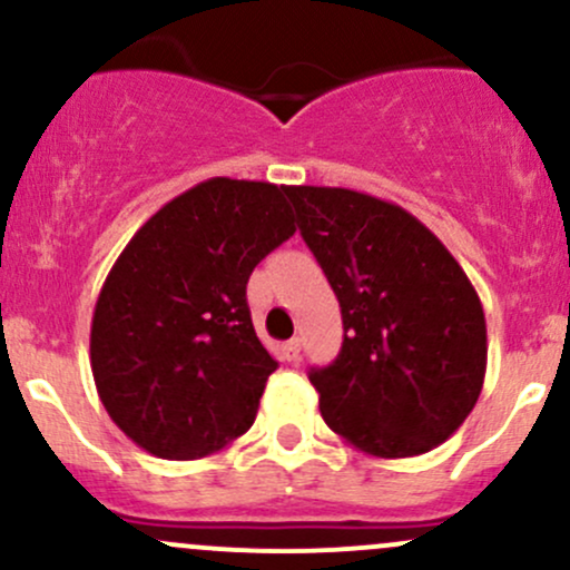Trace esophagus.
Here are the masks:
<instances>
[{
    "label": "esophagus",
    "mask_w": 570,
    "mask_h": 570,
    "mask_svg": "<svg viewBox=\"0 0 570 570\" xmlns=\"http://www.w3.org/2000/svg\"><path fill=\"white\" fill-rule=\"evenodd\" d=\"M299 348H303V340H299V337L286 340V343L281 345V358H284V362H297Z\"/></svg>",
    "instance_id": "esophagus-1"
}]
</instances>
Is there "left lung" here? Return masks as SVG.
Segmentation results:
<instances>
[{
    "label": "left lung",
    "instance_id": "obj_1",
    "mask_svg": "<svg viewBox=\"0 0 570 570\" xmlns=\"http://www.w3.org/2000/svg\"><path fill=\"white\" fill-rule=\"evenodd\" d=\"M343 313V348L307 372L326 426L362 453L410 458L480 399L488 330L472 281L421 219L345 187H286Z\"/></svg>",
    "mask_w": 570,
    "mask_h": 570
}]
</instances>
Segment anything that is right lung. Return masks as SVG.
Returning a JSON list of instances; mask_svg holds the SVG:
<instances>
[{"mask_svg": "<svg viewBox=\"0 0 570 570\" xmlns=\"http://www.w3.org/2000/svg\"><path fill=\"white\" fill-rule=\"evenodd\" d=\"M294 230L284 185L214 176L122 248L96 299L90 370L141 450L195 461L252 429L278 364L254 332L246 284Z\"/></svg>", "mask_w": 570, "mask_h": 570, "instance_id": "obj_1", "label": "right lung"}]
</instances>
